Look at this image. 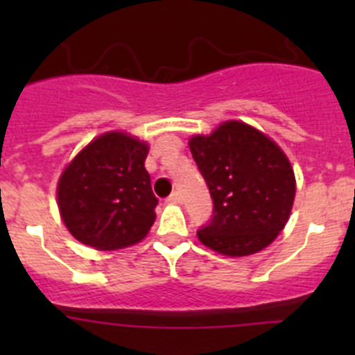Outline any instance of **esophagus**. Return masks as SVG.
<instances>
[{
  "mask_svg": "<svg viewBox=\"0 0 355 355\" xmlns=\"http://www.w3.org/2000/svg\"><path fill=\"white\" fill-rule=\"evenodd\" d=\"M167 202H171V205H181V202H183V197H181L180 192H174L171 197H168Z\"/></svg>",
  "mask_w": 355,
  "mask_h": 355,
  "instance_id": "obj_1",
  "label": "esophagus"
}]
</instances>
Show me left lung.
Wrapping results in <instances>:
<instances>
[{"instance_id":"1","label":"left lung","mask_w":355,"mask_h":355,"mask_svg":"<svg viewBox=\"0 0 355 355\" xmlns=\"http://www.w3.org/2000/svg\"><path fill=\"white\" fill-rule=\"evenodd\" d=\"M213 197V218L197 231L202 245L243 258L266 249L286 225L297 181L284 150L250 124L220 122L188 140Z\"/></svg>"}]
</instances>
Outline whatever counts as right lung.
Masks as SVG:
<instances>
[{
    "label": "right lung",
    "instance_id": "1",
    "mask_svg": "<svg viewBox=\"0 0 355 355\" xmlns=\"http://www.w3.org/2000/svg\"><path fill=\"white\" fill-rule=\"evenodd\" d=\"M149 144L128 131L90 140L62 171L56 205L69 233L96 250L142 241L155 224L158 199L146 158Z\"/></svg>",
    "mask_w": 355,
    "mask_h": 355
}]
</instances>
